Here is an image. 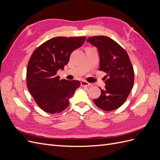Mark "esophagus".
Returning a JSON list of instances; mask_svg holds the SVG:
<instances>
[{"label": "esophagus", "mask_w": 160, "mask_h": 160, "mask_svg": "<svg viewBox=\"0 0 160 160\" xmlns=\"http://www.w3.org/2000/svg\"><path fill=\"white\" fill-rule=\"evenodd\" d=\"M81 85L82 87H89L91 85V83H88V82H87L85 81H81Z\"/></svg>", "instance_id": "obj_1"}]
</instances>
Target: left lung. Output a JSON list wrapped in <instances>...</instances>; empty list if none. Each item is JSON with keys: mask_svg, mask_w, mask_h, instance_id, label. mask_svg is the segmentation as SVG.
<instances>
[{"mask_svg": "<svg viewBox=\"0 0 160 160\" xmlns=\"http://www.w3.org/2000/svg\"><path fill=\"white\" fill-rule=\"evenodd\" d=\"M98 50L99 71L107 73L105 87L101 94L93 100L104 111H113L126 101L134 83V71L127 52L111 38L106 36L91 37L87 39Z\"/></svg>", "mask_w": 160, "mask_h": 160, "instance_id": "1", "label": "left lung"}]
</instances>
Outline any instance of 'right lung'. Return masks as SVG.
<instances>
[{
	"label": "right lung",
	"mask_w": 160,
	"mask_h": 160,
	"mask_svg": "<svg viewBox=\"0 0 160 160\" xmlns=\"http://www.w3.org/2000/svg\"><path fill=\"white\" fill-rule=\"evenodd\" d=\"M85 37H57L34 51L27 69L28 91L41 109L58 113L69 105V99L79 88V81L60 80L57 71L63 70L71 52L82 46Z\"/></svg>",
	"instance_id": "1"
}]
</instances>
